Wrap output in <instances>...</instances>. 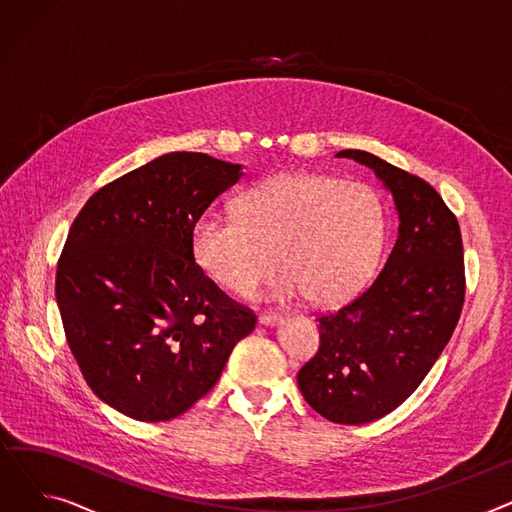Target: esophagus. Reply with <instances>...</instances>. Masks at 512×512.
Wrapping results in <instances>:
<instances>
[{"mask_svg":"<svg viewBox=\"0 0 512 512\" xmlns=\"http://www.w3.org/2000/svg\"><path fill=\"white\" fill-rule=\"evenodd\" d=\"M257 321L261 326H276L282 321V315L280 313H261Z\"/></svg>","mask_w":512,"mask_h":512,"instance_id":"34e87169","label":"esophagus"}]
</instances>
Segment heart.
<instances>
[{
	"mask_svg": "<svg viewBox=\"0 0 512 512\" xmlns=\"http://www.w3.org/2000/svg\"><path fill=\"white\" fill-rule=\"evenodd\" d=\"M384 234L382 205L367 186L290 174L253 186L236 213H203L193 253L209 278L240 297L270 278L280 259L278 297L307 294L315 305H336L369 280Z\"/></svg>",
	"mask_w": 512,
	"mask_h": 512,
	"instance_id": "obj_1",
	"label": "heart"
}]
</instances>
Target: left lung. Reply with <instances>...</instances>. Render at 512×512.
<instances>
[{"label":"left lung","mask_w":512,"mask_h":512,"mask_svg":"<svg viewBox=\"0 0 512 512\" xmlns=\"http://www.w3.org/2000/svg\"><path fill=\"white\" fill-rule=\"evenodd\" d=\"M394 199L398 238L359 297L319 317V351L297 382L321 417L361 425L400 407L448 344L465 301L463 238L432 184L378 155L344 149Z\"/></svg>","instance_id":"8db88e82"}]
</instances>
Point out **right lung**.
Returning <instances> with one entry per match:
<instances>
[{
  "label": "right lung",
  "instance_id": "obj_1",
  "mask_svg": "<svg viewBox=\"0 0 512 512\" xmlns=\"http://www.w3.org/2000/svg\"><path fill=\"white\" fill-rule=\"evenodd\" d=\"M240 170L166 153L99 188L70 226L56 272L66 340L95 396L130 419L191 409L255 330L193 253L197 220Z\"/></svg>",
  "mask_w": 512,
  "mask_h": 512
}]
</instances>
